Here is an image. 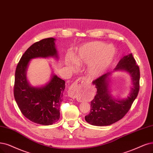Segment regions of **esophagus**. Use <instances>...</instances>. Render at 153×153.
Wrapping results in <instances>:
<instances>
[{
	"label": "esophagus",
	"instance_id": "obj_1",
	"mask_svg": "<svg viewBox=\"0 0 153 153\" xmlns=\"http://www.w3.org/2000/svg\"><path fill=\"white\" fill-rule=\"evenodd\" d=\"M84 82V79L82 77L79 78L74 82L68 90V96L72 98H74L76 97V94L78 91H79L83 83Z\"/></svg>",
	"mask_w": 153,
	"mask_h": 153
}]
</instances>
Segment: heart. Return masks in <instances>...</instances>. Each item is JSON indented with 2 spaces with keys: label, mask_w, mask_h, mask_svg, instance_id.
Here are the masks:
<instances>
[{
  "label": "heart",
  "mask_w": 153,
  "mask_h": 153,
  "mask_svg": "<svg viewBox=\"0 0 153 153\" xmlns=\"http://www.w3.org/2000/svg\"><path fill=\"white\" fill-rule=\"evenodd\" d=\"M115 48L101 42H93L84 45L79 49L75 62L77 64H91L89 74L96 77L101 74L114 60Z\"/></svg>",
  "instance_id": "b5f03b06"
}]
</instances>
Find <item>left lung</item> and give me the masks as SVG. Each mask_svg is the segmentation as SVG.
<instances>
[{"label":"left lung","instance_id":"1","mask_svg":"<svg viewBox=\"0 0 153 153\" xmlns=\"http://www.w3.org/2000/svg\"><path fill=\"white\" fill-rule=\"evenodd\" d=\"M125 71L132 76L133 88L128 97L123 100H115L108 89V79L111 72L105 74L93 81L97 89V94L91 101V111L85 117L86 121L93 126H110L125 116L137 98L139 91L140 70L132 53L119 61L114 71Z\"/></svg>","mask_w":153,"mask_h":153}]
</instances>
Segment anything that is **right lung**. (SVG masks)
<instances>
[{"label": "right lung", "instance_id": "1", "mask_svg": "<svg viewBox=\"0 0 153 153\" xmlns=\"http://www.w3.org/2000/svg\"><path fill=\"white\" fill-rule=\"evenodd\" d=\"M55 39L45 38L33 44L21 56L15 72L14 96L19 110L28 120L43 126L52 125L59 120L65 82L53 75L45 86L31 87L27 81L26 70L32 59L57 57Z\"/></svg>", "mask_w": 153, "mask_h": 153}]
</instances>
